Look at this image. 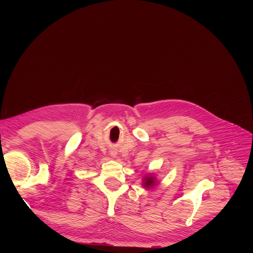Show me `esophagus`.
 <instances>
[{
  "instance_id": "34e87169",
  "label": "esophagus",
  "mask_w": 253,
  "mask_h": 253,
  "mask_svg": "<svg viewBox=\"0 0 253 253\" xmlns=\"http://www.w3.org/2000/svg\"><path fill=\"white\" fill-rule=\"evenodd\" d=\"M116 154H117V153L115 152V151H112V152H111V155H112V156H116Z\"/></svg>"
}]
</instances>
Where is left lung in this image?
<instances>
[{"label":"left lung","mask_w":253,"mask_h":253,"mask_svg":"<svg viewBox=\"0 0 253 253\" xmlns=\"http://www.w3.org/2000/svg\"><path fill=\"white\" fill-rule=\"evenodd\" d=\"M154 183H155V179H154V177H147L145 178V181H144V183H143V186L144 187H152V186H154Z\"/></svg>","instance_id":"8db88e82"}]
</instances>
